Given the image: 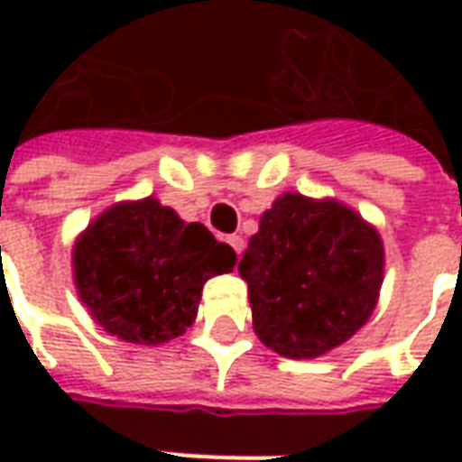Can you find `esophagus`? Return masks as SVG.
<instances>
[{"label": "esophagus", "instance_id": "34e87169", "mask_svg": "<svg viewBox=\"0 0 462 462\" xmlns=\"http://www.w3.org/2000/svg\"><path fill=\"white\" fill-rule=\"evenodd\" d=\"M227 245H230L237 254H242V250H245V240H242L240 235H230V237H227Z\"/></svg>", "mask_w": 462, "mask_h": 462}]
</instances>
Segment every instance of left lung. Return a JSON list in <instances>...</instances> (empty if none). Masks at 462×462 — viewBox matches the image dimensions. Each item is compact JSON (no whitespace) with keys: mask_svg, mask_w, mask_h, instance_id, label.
<instances>
[{"mask_svg":"<svg viewBox=\"0 0 462 462\" xmlns=\"http://www.w3.org/2000/svg\"><path fill=\"white\" fill-rule=\"evenodd\" d=\"M237 270L262 344L287 358H317L371 317L383 242L346 205L287 192L260 217Z\"/></svg>","mask_w":462,"mask_h":462,"instance_id":"left-lung-1","label":"left lung"}]
</instances>
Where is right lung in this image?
I'll return each instance as SVG.
<instances>
[{
	"instance_id": "right-lung-1",
	"label": "right lung",
	"mask_w": 462,
	"mask_h": 462,
	"mask_svg": "<svg viewBox=\"0 0 462 462\" xmlns=\"http://www.w3.org/2000/svg\"><path fill=\"white\" fill-rule=\"evenodd\" d=\"M237 254L200 222L180 220L155 198L118 202L74 245L79 297L111 337L158 346L198 314L205 282L232 272Z\"/></svg>"
}]
</instances>
